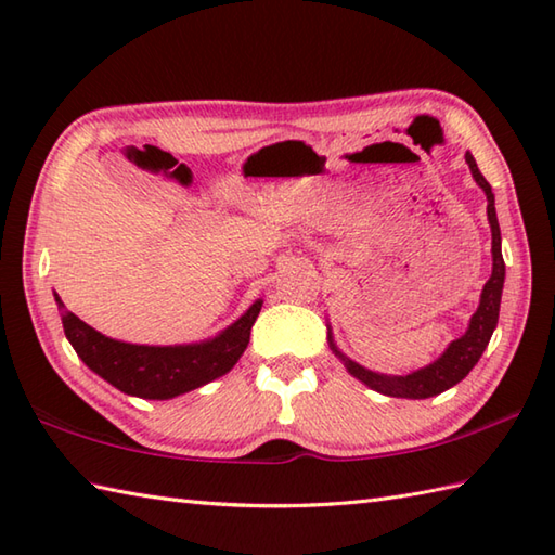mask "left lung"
Instances as JSON below:
<instances>
[{
  "label": "left lung",
  "instance_id": "left-lung-1",
  "mask_svg": "<svg viewBox=\"0 0 555 555\" xmlns=\"http://www.w3.org/2000/svg\"><path fill=\"white\" fill-rule=\"evenodd\" d=\"M465 162L469 167V173H473L475 183L487 195V219L491 227V276L485 284V288H481L479 305H477L475 314L469 317L465 334L451 340V344L446 346V350L434 362L424 364V367H420L415 372L382 374V372H372L367 367H362V364L356 360H350L346 352L336 346L332 324L326 322L328 348H332L334 356L344 362V367L350 376H356L358 382H362L364 386L372 388V391H376V393H384L391 398L422 400V398H431V396H439V393L448 391V388H453L457 382H463L465 376L473 372V367L481 358V352H485L489 346L493 328H496V324H499L505 264H503V255H501V229H499V217H496V197H493L491 185L487 183L485 176H481L477 162L473 155H469V152H465Z\"/></svg>",
  "mask_w": 555,
  "mask_h": 555
}]
</instances>
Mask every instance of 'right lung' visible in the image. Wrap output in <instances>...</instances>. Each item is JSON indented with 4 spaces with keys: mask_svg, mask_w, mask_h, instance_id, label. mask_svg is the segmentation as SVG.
Masks as SVG:
<instances>
[{
    "mask_svg": "<svg viewBox=\"0 0 555 555\" xmlns=\"http://www.w3.org/2000/svg\"><path fill=\"white\" fill-rule=\"evenodd\" d=\"M54 300L76 356L121 393L145 400L183 396L229 374L250 344L253 324L264 302L257 298L238 320L211 338L179 346H140L100 334L68 312L56 293Z\"/></svg>",
    "mask_w": 555,
    "mask_h": 555,
    "instance_id": "1",
    "label": "right lung"
}]
</instances>
